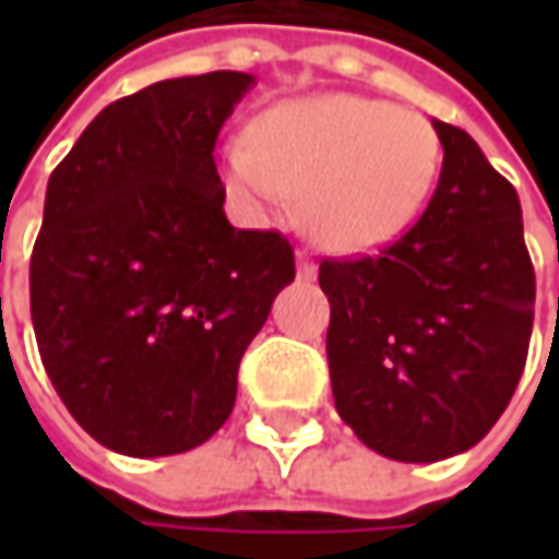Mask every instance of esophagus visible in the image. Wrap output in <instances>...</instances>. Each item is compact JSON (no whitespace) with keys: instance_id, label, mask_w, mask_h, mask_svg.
Returning a JSON list of instances; mask_svg holds the SVG:
<instances>
[{"instance_id":"esophagus-1","label":"esophagus","mask_w":559,"mask_h":559,"mask_svg":"<svg viewBox=\"0 0 559 559\" xmlns=\"http://www.w3.org/2000/svg\"><path fill=\"white\" fill-rule=\"evenodd\" d=\"M313 276H317V264H313L308 254H301V251H298V280L311 283Z\"/></svg>"}]
</instances>
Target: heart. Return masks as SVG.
<instances>
[{
  "mask_svg": "<svg viewBox=\"0 0 559 559\" xmlns=\"http://www.w3.org/2000/svg\"><path fill=\"white\" fill-rule=\"evenodd\" d=\"M248 139L221 148L229 195L254 214L301 199L305 229L338 254L395 242L439 180L436 127L379 98H289L258 115Z\"/></svg>",
  "mask_w": 559,
  "mask_h": 559,
  "instance_id": "heart-1",
  "label": "heart"
}]
</instances>
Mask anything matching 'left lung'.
<instances>
[{"label":"left lung","mask_w":559,"mask_h":559,"mask_svg":"<svg viewBox=\"0 0 559 559\" xmlns=\"http://www.w3.org/2000/svg\"><path fill=\"white\" fill-rule=\"evenodd\" d=\"M444 162L417 226L376 258L320 264L338 417L376 454L436 463L488 436L516 392L535 270L516 189L432 120Z\"/></svg>","instance_id":"8db88e82"}]
</instances>
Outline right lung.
Wrapping results in <instances>:
<instances>
[{"label":"right lung","instance_id":"add662e5","mask_svg":"<svg viewBox=\"0 0 559 559\" xmlns=\"http://www.w3.org/2000/svg\"><path fill=\"white\" fill-rule=\"evenodd\" d=\"M254 76L152 83L102 108L46 189L31 258L43 367L71 417L127 457L183 454L236 404V373L295 280L273 229L226 221L214 145Z\"/></svg>","mask_w":559,"mask_h":559}]
</instances>
